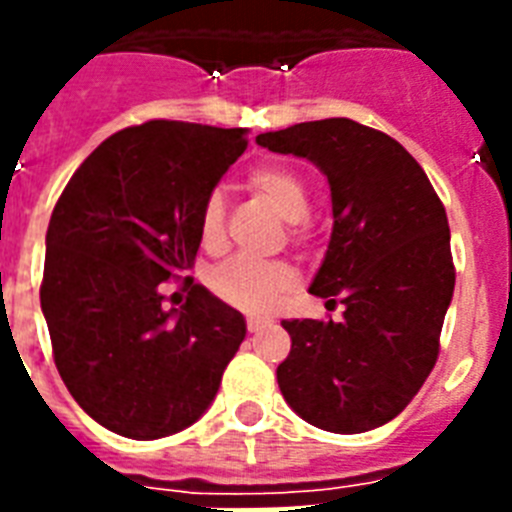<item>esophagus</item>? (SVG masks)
I'll return each instance as SVG.
<instances>
[{"instance_id": "1", "label": "esophagus", "mask_w": 512, "mask_h": 512, "mask_svg": "<svg viewBox=\"0 0 512 512\" xmlns=\"http://www.w3.org/2000/svg\"><path fill=\"white\" fill-rule=\"evenodd\" d=\"M268 327V321L265 319H257V316H249L247 319V329L249 332H260V329Z\"/></svg>"}]
</instances>
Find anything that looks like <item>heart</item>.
I'll return each mask as SVG.
<instances>
[{"mask_svg": "<svg viewBox=\"0 0 512 512\" xmlns=\"http://www.w3.org/2000/svg\"><path fill=\"white\" fill-rule=\"evenodd\" d=\"M247 188L268 207L292 223V236L303 239V220L311 212V191L303 175L287 164L268 162L257 164L247 172ZM201 244L207 249H220L225 241V201L220 193H209L199 215ZM209 289L223 303L239 308L244 313H268L276 308L284 292L295 284V271L287 263H257L249 257H233L207 276Z\"/></svg>", "mask_w": 512, "mask_h": 512, "instance_id": "b5f03b06", "label": "heart"}]
</instances>
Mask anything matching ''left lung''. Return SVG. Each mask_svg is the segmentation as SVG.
I'll list each match as a JSON object with an SVG mask.
<instances>
[{
    "mask_svg": "<svg viewBox=\"0 0 512 512\" xmlns=\"http://www.w3.org/2000/svg\"><path fill=\"white\" fill-rule=\"evenodd\" d=\"M257 146L327 175L335 225L311 295L345 305L342 321H281L292 337L276 369L281 396L329 433L380 428L436 366L454 295L444 204L398 140L353 119L263 132Z\"/></svg>",
    "mask_w": 512,
    "mask_h": 512,
    "instance_id": "obj_1",
    "label": "left lung"
}]
</instances>
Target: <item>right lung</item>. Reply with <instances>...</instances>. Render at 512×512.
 I'll return each mask as SVG.
<instances>
[{"label":"right lung","mask_w":512,"mask_h":512,"mask_svg":"<svg viewBox=\"0 0 512 512\" xmlns=\"http://www.w3.org/2000/svg\"><path fill=\"white\" fill-rule=\"evenodd\" d=\"M244 151L241 127H127L84 159L52 209L39 289L52 356L76 404L119 436L193 425L247 335L244 316L191 276L180 308L162 295L193 268L201 207Z\"/></svg>","instance_id":"add662e5"}]
</instances>
